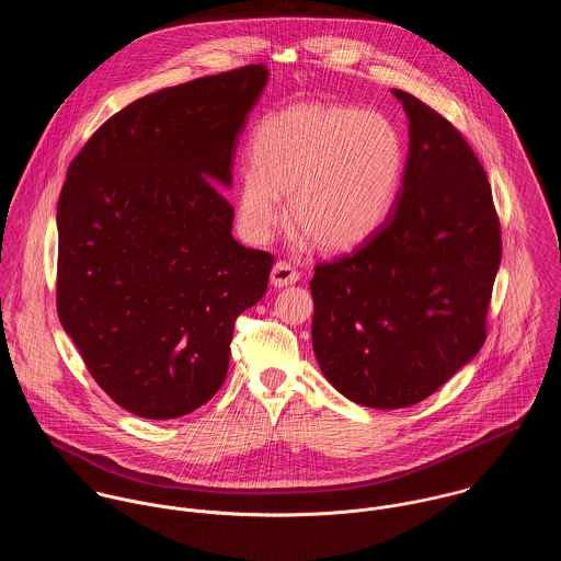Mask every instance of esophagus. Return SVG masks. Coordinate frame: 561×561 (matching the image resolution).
I'll return each instance as SVG.
<instances>
[{
  "instance_id": "esophagus-1",
  "label": "esophagus",
  "mask_w": 561,
  "mask_h": 561,
  "mask_svg": "<svg viewBox=\"0 0 561 561\" xmlns=\"http://www.w3.org/2000/svg\"><path fill=\"white\" fill-rule=\"evenodd\" d=\"M300 278V272L289 261H276L270 274V280L274 287H287L294 285Z\"/></svg>"
}]
</instances>
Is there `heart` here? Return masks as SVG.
Wrapping results in <instances>:
<instances>
[{
	"label": "heart",
	"instance_id": "1",
	"mask_svg": "<svg viewBox=\"0 0 561 561\" xmlns=\"http://www.w3.org/2000/svg\"><path fill=\"white\" fill-rule=\"evenodd\" d=\"M238 181V218L250 240L283 222L325 252L371 240L393 211L403 142L389 116L341 103H296L267 114L250 138Z\"/></svg>",
	"mask_w": 561,
	"mask_h": 561
}]
</instances>
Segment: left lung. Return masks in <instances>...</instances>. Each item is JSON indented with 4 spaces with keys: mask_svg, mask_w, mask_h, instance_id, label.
Wrapping results in <instances>:
<instances>
[{
    "mask_svg": "<svg viewBox=\"0 0 561 561\" xmlns=\"http://www.w3.org/2000/svg\"><path fill=\"white\" fill-rule=\"evenodd\" d=\"M410 149L396 211L352 254L318 263L313 350L347 400L396 410L438 391L485 341L501 225L478 156L416 96L393 90Z\"/></svg>",
    "mask_w": 561,
    "mask_h": 561,
    "instance_id": "left-lung-1",
    "label": "left lung"
}]
</instances>
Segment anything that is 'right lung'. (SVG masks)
<instances>
[{"label":"right lung","mask_w":561,"mask_h":561,"mask_svg":"<svg viewBox=\"0 0 561 561\" xmlns=\"http://www.w3.org/2000/svg\"><path fill=\"white\" fill-rule=\"evenodd\" d=\"M263 65L163 88L107 118L58 203L56 307L94 382L145 419L211 400L274 256L233 240L238 136Z\"/></svg>","instance_id":"1"}]
</instances>
